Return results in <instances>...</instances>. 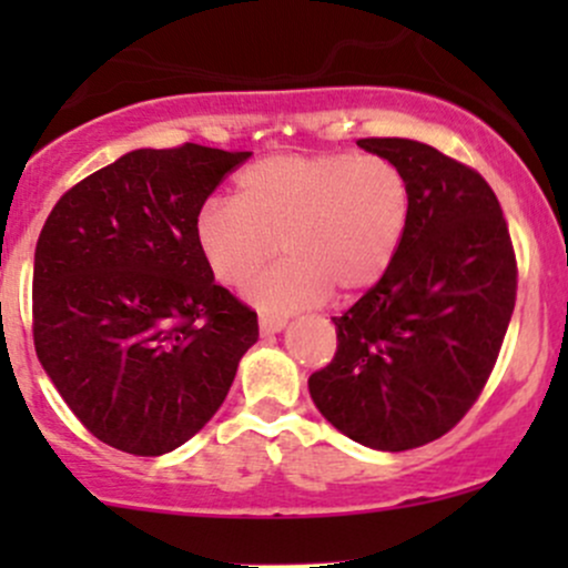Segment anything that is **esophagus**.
<instances>
[{"label": "esophagus", "instance_id": "34e87169", "mask_svg": "<svg viewBox=\"0 0 568 568\" xmlns=\"http://www.w3.org/2000/svg\"><path fill=\"white\" fill-rule=\"evenodd\" d=\"M285 317H275V315H262L258 317V328H262V336H272V334H280V331L285 328Z\"/></svg>", "mask_w": 568, "mask_h": 568}]
</instances>
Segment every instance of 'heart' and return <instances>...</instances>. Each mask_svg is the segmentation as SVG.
Segmentation results:
<instances>
[{
  "label": "heart",
  "instance_id": "1",
  "mask_svg": "<svg viewBox=\"0 0 568 568\" xmlns=\"http://www.w3.org/2000/svg\"><path fill=\"white\" fill-rule=\"evenodd\" d=\"M410 219V186L376 154H277L243 168L232 200H207L194 216L202 262L240 291L275 258L251 298L266 312H296L334 291L355 298L393 266Z\"/></svg>",
  "mask_w": 568,
  "mask_h": 568
}]
</instances>
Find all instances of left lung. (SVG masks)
<instances>
[{"label":"left lung","instance_id":"left-lung-1","mask_svg":"<svg viewBox=\"0 0 568 568\" xmlns=\"http://www.w3.org/2000/svg\"><path fill=\"white\" fill-rule=\"evenodd\" d=\"M410 186L393 266L336 323V355L310 395L347 438L379 452L438 440L484 393L510 325L518 262L494 189L410 139H361Z\"/></svg>","mask_w":568,"mask_h":568}]
</instances>
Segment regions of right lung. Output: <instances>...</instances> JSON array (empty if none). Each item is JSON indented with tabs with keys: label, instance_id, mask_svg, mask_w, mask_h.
<instances>
[{
	"label": "right lung",
	"instance_id": "1",
	"mask_svg": "<svg viewBox=\"0 0 568 568\" xmlns=\"http://www.w3.org/2000/svg\"><path fill=\"white\" fill-rule=\"evenodd\" d=\"M247 158L200 143L135 149L71 186L39 232L37 357L106 446L179 448L256 344V312L213 283L194 243L197 211Z\"/></svg>",
	"mask_w": 568,
	"mask_h": 568
}]
</instances>
